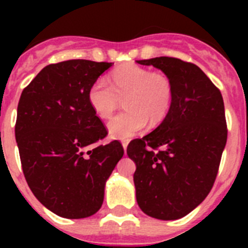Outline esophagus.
I'll return each mask as SVG.
<instances>
[{"instance_id":"34e87169","label":"esophagus","mask_w":248,"mask_h":248,"mask_svg":"<svg viewBox=\"0 0 248 248\" xmlns=\"http://www.w3.org/2000/svg\"><path fill=\"white\" fill-rule=\"evenodd\" d=\"M128 143H129L128 140H123V141H122V144H123V148H124V151L126 150V146H128Z\"/></svg>"}]
</instances>
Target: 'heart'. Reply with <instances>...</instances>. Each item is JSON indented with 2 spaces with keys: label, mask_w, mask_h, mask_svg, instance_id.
Instances as JSON below:
<instances>
[{
  "label": "heart",
  "mask_w": 248,
  "mask_h": 248,
  "mask_svg": "<svg viewBox=\"0 0 248 248\" xmlns=\"http://www.w3.org/2000/svg\"><path fill=\"white\" fill-rule=\"evenodd\" d=\"M109 80L100 77L92 83L88 102L98 117L108 119L124 98L126 109L108 123L111 138L129 139L143 130L148 120L155 125L165 119L174 100V85L165 73L125 64L114 69Z\"/></svg>",
  "instance_id": "heart-1"
}]
</instances>
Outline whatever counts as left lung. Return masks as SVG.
Returning a JSON list of instances; mask_svg holds the SVG:
<instances>
[{"mask_svg":"<svg viewBox=\"0 0 248 248\" xmlns=\"http://www.w3.org/2000/svg\"><path fill=\"white\" fill-rule=\"evenodd\" d=\"M163 71L174 85V100L163 123L130 141L137 201L144 214L177 220L198 207L211 191L227 126L220 89L194 63L172 57L137 61Z\"/></svg>","mask_w":248,"mask_h":248,"instance_id":"left-lung-1","label":"left lung"}]
</instances>
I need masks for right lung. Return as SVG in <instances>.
<instances>
[{
    "label": "right lung",
    "instance_id": "right-lung-1",
    "mask_svg": "<svg viewBox=\"0 0 248 248\" xmlns=\"http://www.w3.org/2000/svg\"><path fill=\"white\" fill-rule=\"evenodd\" d=\"M113 63L71 59L49 64L23 89L15 126L31 191L61 217L84 218L103 203L105 181L124 155L88 102L92 83Z\"/></svg>",
    "mask_w": 248,
    "mask_h": 248
}]
</instances>
